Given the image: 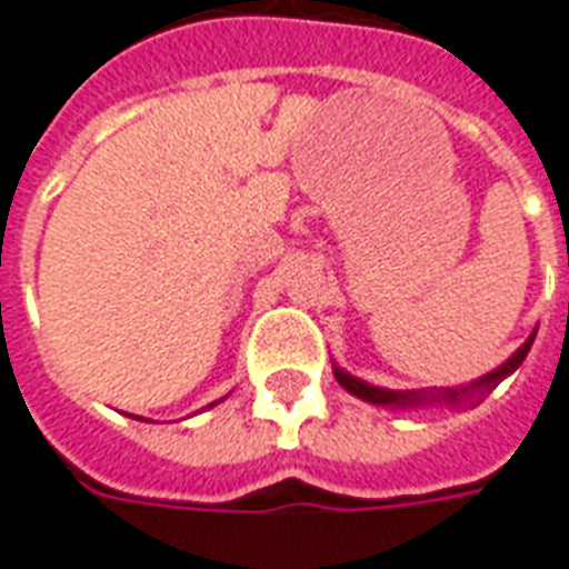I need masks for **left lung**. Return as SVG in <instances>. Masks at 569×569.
<instances>
[{
	"label": "left lung",
	"instance_id": "1",
	"mask_svg": "<svg viewBox=\"0 0 569 569\" xmlns=\"http://www.w3.org/2000/svg\"><path fill=\"white\" fill-rule=\"evenodd\" d=\"M533 337L523 342L521 349H518V352H515L502 368H497L493 373H487V377H481V380H475L471 386H462V389H447V392H389V389H377V386H368V382L356 380V377H349V373L340 368H333V377H337V382H340L342 389H349V392L358 395V398H365V401H370V405L413 407V405H435V401H438V405H462V401H469V398H478V395L490 392L502 377H509L511 370H518V365L527 358L530 346H533Z\"/></svg>",
	"mask_w": 569,
	"mask_h": 569
}]
</instances>
